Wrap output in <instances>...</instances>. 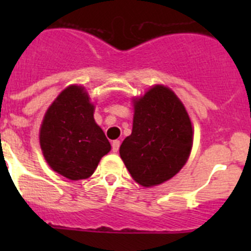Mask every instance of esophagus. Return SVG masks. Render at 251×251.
Instances as JSON below:
<instances>
[{
    "label": "esophagus",
    "instance_id": "1",
    "mask_svg": "<svg viewBox=\"0 0 251 251\" xmlns=\"http://www.w3.org/2000/svg\"><path fill=\"white\" fill-rule=\"evenodd\" d=\"M119 148H120V141L115 140L111 142V151H113L114 153H116V151H119Z\"/></svg>",
    "mask_w": 251,
    "mask_h": 251
}]
</instances>
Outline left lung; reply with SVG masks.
Returning a JSON list of instances; mask_svg holds the SVG:
<instances>
[{
    "instance_id": "8db88e82",
    "label": "left lung",
    "mask_w": 251,
    "mask_h": 251,
    "mask_svg": "<svg viewBox=\"0 0 251 251\" xmlns=\"http://www.w3.org/2000/svg\"><path fill=\"white\" fill-rule=\"evenodd\" d=\"M193 130L181 100L171 90L154 86L135 100L132 133L120 156L136 182L151 187L168 181L186 164Z\"/></svg>"
}]
</instances>
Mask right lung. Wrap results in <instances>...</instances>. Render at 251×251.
Instances as JSON below:
<instances>
[{"label":"right lung","instance_id":"1","mask_svg":"<svg viewBox=\"0 0 251 251\" xmlns=\"http://www.w3.org/2000/svg\"><path fill=\"white\" fill-rule=\"evenodd\" d=\"M93 105L80 86L65 88L48 108L40 144L48 165L69 179L90 177L110 143L95 123Z\"/></svg>","mask_w":251,"mask_h":251}]
</instances>
